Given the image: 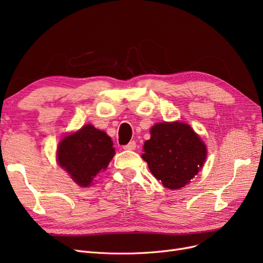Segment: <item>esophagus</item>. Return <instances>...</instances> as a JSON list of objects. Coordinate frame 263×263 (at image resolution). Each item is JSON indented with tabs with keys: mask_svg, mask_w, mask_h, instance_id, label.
Instances as JSON below:
<instances>
[{
	"mask_svg": "<svg viewBox=\"0 0 263 263\" xmlns=\"http://www.w3.org/2000/svg\"><path fill=\"white\" fill-rule=\"evenodd\" d=\"M123 149H125V150H135V149H136V142H135L134 140L129 141V144L125 145L123 147Z\"/></svg>",
	"mask_w": 263,
	"mask_h": 263,
	"instance_id": "obj_1",
	"label": "esophagus"
}]
</instances>
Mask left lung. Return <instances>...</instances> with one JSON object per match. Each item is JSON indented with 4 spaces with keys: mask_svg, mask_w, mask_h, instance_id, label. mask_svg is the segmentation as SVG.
Instances as JSON below:
<instances>
[{
    "mask_svg": "<svg viewBox=\"0 0 263 263\" xmlns=\"http://www.w3.org/2000/svg\"><path fill=\"white\" fill-rule=\"evenodd\" d=\"M150 134L142 159L154 177L171 190L187 184L204 164V142L190 125L179 122L157 124Z\"/></svg>",
    "mask_w": 263,
    "mask_h": 263,
    "instance_id": "left-lung-1",
    "label": "left lung"
}]
</instances>
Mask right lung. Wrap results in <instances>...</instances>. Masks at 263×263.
Instances as JSON below:
<instances>
[{
  "label": "right lung",
  "instance_id": "obj_1",
  "mask_svg": "<svg viewBox=\"0 0 263 263\" xmlns=\"http://www.w3.org/2000/svg\"><path fill=\"white\" fill-rule=\"evenodd\" d=\"M115 155L113 141L92 125L62 139L58 163L80 186H89L97 174L105 170Z\"/></svg>",
  "mask_w": 263,
  "mask_h": 263
}]
</instances>
